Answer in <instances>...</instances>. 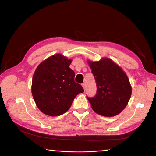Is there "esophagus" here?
I'll return each instance as SVG.
<instances>
[{"label":"esophagus","mask_w":156,"mask_h":156,"mask_svg":"<svg viewBox=\"0 0 156 156\" xmlns=\"http://www.w3.org/2000/svg\"><path fill=\"white\" fill-rule=\"evenodd\" d=\"M82 87H83V88H84V90H85V89H86V84L84 83H83V84H82Z\"/></svg>","instance_id":"34e87169"}]
</instances>
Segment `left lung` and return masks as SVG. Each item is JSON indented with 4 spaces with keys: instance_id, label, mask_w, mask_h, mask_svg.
<instances>
[{
    "instance_id": "1",
    "label": "left lung",
    "mask_w": 156,
    "mask_h": 156,
    "mask_svg": "<svg viewBox=\"0 0 156 156\" xmlns=\"http://www.w3.org/2000/svg\"><path fill=\"white\" fill-rule=\"evenodd\" d=\"M96 83L97 92L87 97L94 111L100 115L114 116L124 109L131 95L129 79L122 68L109 58L88 61Z\"/></svg>"
}]
</instances>
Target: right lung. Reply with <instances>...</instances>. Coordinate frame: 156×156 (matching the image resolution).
I'll list each match as a JSON object with an SVG mask.
<instances>
[{
	"instance_id": "obj_1",
	"label": "right lung",
	"mask_w": 156,
	"mask_h": 156,
	"mask_svg": "<svg viewBox=\"0 0 156 156\" xmlns=\"http://www.w3.org/2000/svg\"><path fill=\"white\" fill-rule=\"evenodd\" d=\"M71 62L72 60L62 55H53L40 64L33 75V98L37 108L47 115L64 114L75 96L84 92L81 84L74 81Z\"/></svg>"
}]
</instances>
